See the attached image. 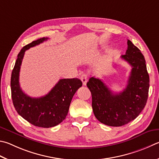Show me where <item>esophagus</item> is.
<instances>
[{"mask_svg":"<svg viewBox=\"0 0 159 159\" xmlns=\"http://www.w3.org/2000/svg\"><path fill=\"white\" fill-rule=\"evenodd\" d=\"M80 80H82L83 85H86V84H87V81H88V75L86 74H83L81 76H80Z\"/></svg>","mask_w":159,"mask_h":159,"instance_id":"34e87169","label":"esophagus"}]
</instances>
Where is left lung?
<instances>
[{"label":"left lung","mask_w":159,"mask_h":159,"mask_svg":"<svg viewBox=\"0 0 159 159\" xmlns=\"http://www.w3.org/2000/svg\"><path fill=\"white\" fill-rule=\"evenodd\" d=\"M126 54L121 58L131 66L126 88L113 93L102 80L92 77L87 83L91 92L93 112L100 122L111 126H121L135 120L146 105L149 76L145 60L139 48L128 39Z\"/></svg>","instance_id":"1"}]
</instances>
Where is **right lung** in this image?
<instances>
[{
    "label": "right lung",
    "instance_id": "obj_1",
    "mask_svg": "<svg viewBox=\"0 0 159 159\" xmlns=\"http://www.w3.org/2000/svg\"><path fill=\"white\" fill-rule=\"evenodd\" d=\"M48 39L43 37L23 47L11 72L10 83L11 99L16 112L33 125L42 128L53 127L65 119L73 96L83 85L79 79H64L44 97L33 98L23 92L19 85V72L25 51Z\"/></svg>",
    "mask_w": 159,
    "mask_h": 159
}]
</instances>
